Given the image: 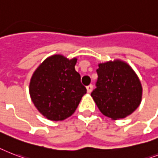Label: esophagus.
<instances>
[{"instance_id": "1", "label": "esophagus", "mask_w": 158, "mask_h": 158, "mask_svg": "<svg viewBox=\"0 0 158 158\" xmlns=\"http://www.w3.org/2000/svg\"><path fill=\"white\" fill-rule=\"evenodd\" d=\"M92 88H93V86H92V84L88 85V87H87V92H88V93H90V92L92 91Z\"/></svg>"}]
</instances>
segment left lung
<instances>
[{"label": "left lung", "instance_id": "8db88e82", "mask_svg": "<svg viewBox=\"0 0 158 158\" xmlns=\"http://www.w3.org/2000/svg\"><path fill=\"white\" fill-rule=\"evenodd\" d=\"M98 66L97 88L91 96L100 111L113 120L132 114L142 99L141 83L132 68L120 60Z\"/></svg>", "mask_w": 158, "mask_h": 158}]
</instances>
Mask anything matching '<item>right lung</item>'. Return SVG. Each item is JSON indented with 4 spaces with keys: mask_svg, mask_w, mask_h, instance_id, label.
Instances as JSON below:
<instances>
[{
    "mask_svg": "<svg viewBox=\"0 0 158 158\" xmlns=\"http://www.w3.org/2000/svg\"><path fill=\"white\" fill-rule=\"evenodd\" d=\"M77 58L56 54L46 58L33 73L29 85L31 98L42 115L62 121L75 113L87 89L75 69Z\"/></svg>",
    "mask_w": 158,
    "mask_h": 158,
    "instance_id": "1",
    "label": "right lung"
}]
</instances>
